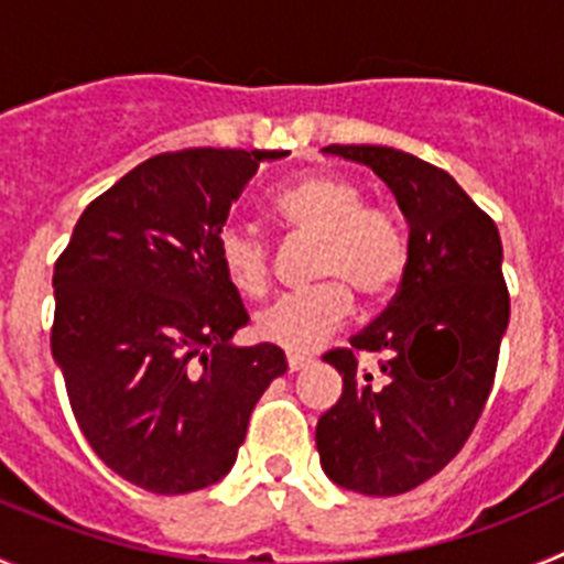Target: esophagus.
<instances>
[{"label":"esophagus","mask_w":564,"mask_h":564,"mask_svg":"<svg viewBox=\"0 0 564 564\" xmlns=\"http://www.w3.org/2000/svg\"><path fill=\"white\" fill-rule=\"evenodd\" d=\"M307 364H311V358L302 356V352H288V372L305 370Z\"/></svg>","instance_id":"34e87169"}]
</instances>
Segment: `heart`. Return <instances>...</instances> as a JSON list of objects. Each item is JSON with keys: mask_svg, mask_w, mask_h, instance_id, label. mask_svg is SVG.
<instances>
[{"mask_svg": "<svg viewBox=\"0 0 564 564\" xmlns=\"http://www.w3.org/2000/svg\"><path fill=\"white\" fill-rule=\"evenodd\" d=\"M271 212L288 237L313 239L307 257L311 288L279 299L259 313L253 330L285 350H311L330 338L352 307L381 305L406 276L410 237L401 214L367 203L356 181L311 172L276 192ZM217 259L242 296L262 299L273 285V251L253 228L226 223L217 231Z\"/></svg>", "mask_w": 564, "mask_h": 564, "instance_id": "1", "label": "heart"}]
</instances>
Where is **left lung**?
Masks as SVG:
<instances>
[{"label": "left lung", "mask_w": 564, "mask_h": 564, "mask_svg": "<svg viewBox=\"0 0 564 564\" xmlns=\"http://www.w3.org/2000/svg\"><path fill=\"white\" fill-rule=\"evenodd\" d=\"M325 152L367 163L410 223V268L387 311L325 361L341 398L316 423V449L333 482L358 495L412 491L455 460L495 387L511 296L495 220L449 172L390 147ZM379 356L372 382L357 356Z\"/></svg>", "instance_id": "8db88e82"}]
</instances>
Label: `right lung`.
Instances as JSON below:
<instances>
[{"label":"right lung","mask_w":564,"mask_h":564,"mask_svg":"<svg viewBox=\"0 0 564 564\" xmlns=\"http://www.w3.org/2000/svg\"><path fill=\"white\" fill-rule=\"evenodd\" d=\"M271 149H181L138 163L84 208L56 259L50 350L78 430L115 475L152 495L223 480L276 344L231 347L248 325L217 231Z\"/></svg>","instance_id":"1"}]
</instances>
